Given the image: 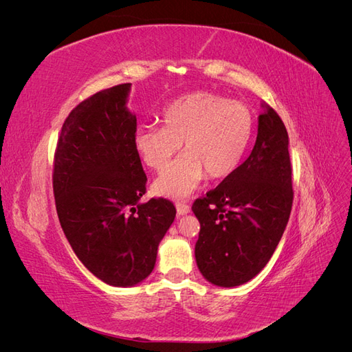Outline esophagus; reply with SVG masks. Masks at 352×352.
I'll use <instances>...</instances> for the list:
<instances>
[{
    "mask_svg": "<svg viewBox=\"0 0 352 352\" xmlns=\"http://www.w3.org/2000/svg\"><path fill=\"white\" fill-rule=\"evenodd\" d=\"M176 211H177V216H185V214H188V212H190V208H189V206L185 204V202H177Z\"/></svg>",
    "mask_w": 352,
    "mask_h": 352,
    "instance_id": "1",
    "label": "esophagus"
}]
</instances>
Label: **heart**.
Masks as SVG:
<instances>
[{
    "instance_id": "obj_1",
    "label": "heart",
    "mask_w": 352,
    "mask_h": 352,
    "mask_svg": "<svg viewBox=\"0 0 352 352\" xmlns=\"http://www.w3.org/2000/svg\"><path fill=\"white\" fill-rule=\"evenodd\" d=\"M164 126H142L135 148L146 167L163 170L182 145L184 157L170 164L153 185L158 197L182 199L207 176H230L247 154L254 132V116L247 105L212 92L182 95L163 111Z\"/></svg>"
}]
</instances>
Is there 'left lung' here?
<instances>
[{
	"label": "left lung",
	"mask_w": 352,
	"mask_h": 352,
	"mask_svg": "<svg viewBox=\"0 0 352 352\" xmlns=\"http://www.w3.org/2000/svg\"><path fill=\"white\" fill-rule=\"evenodd\" d=\"M261 107L250 157L192 206L201 225L197 265L221 287L247 283L265 267L292 208L289 138L278 113L264 102Z\"/></svg>",
	"instance_id": "obj_1"
}]
</instances>
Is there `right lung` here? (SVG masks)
I'll use <instances>...</instances> for the list:
<instances>
[{
    "instance_id": "add662e5",
    "label": "right lung",
    "mask_w": 352,
    "mask_h": 352,
    "mask_svg": "<svg viewBox=\"0 0 352 352\" xmlns=\"http://www.w3.org/2000/svg\"><path fill=\"white\" fill-rule=\"evenodd\" d=\"M132 83L97 92L73 109L54 155L60 225L76 257L104 283L129 287L151 274L176 208L142 202L146 176L135 148Z\"/></svg>"
}]
</instances>
